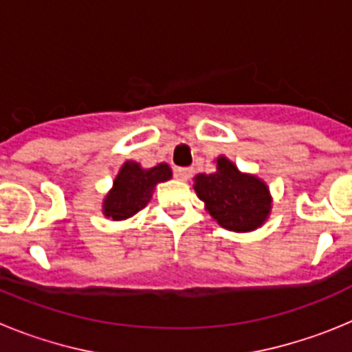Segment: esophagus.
<instances>
[{
    "instance_id": "obj_1",
    "label": "esophagus",
    "mask_w": 352,
    "mask_h": 352,
    "mask_svg": "<svg viewBox=\"0 0 352 352\" xmlns=\"http://www.w3.org/2000/svg\"><path fill=\"white\" fill-rule=\"evenodd\" d=\"M192 176V169L188 167H178V169H174V178L179 179V182H186V179H190Z\"/></svg>"
}]
</instances>
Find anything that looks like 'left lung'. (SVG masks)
I'll use <instances>...</instances> for the list:
<instances>
[{"mask_svg": "<svg viewBox=\"0 0 352 352\" xmlns=\"http://www.w3.org/2000/svg\"><path fill=\"white\" fill-rule=\"evenodd\" d=\"M194 188L211 217L229 231H254L272 208L268 186L256 176L239 173L226 157L217 160V173L195 176Z\"/></svg>", "mask_w": 352, "mask_h": 352, "instance_id": "1", "label": "left lung"}]
</instances>
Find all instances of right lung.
Masks as SVG:
<instances>
[{
	"instance_id": "right-lung-1",
	"label": "right lung",
	"mask_w": 352,
	"mask_h": 352,
	"mask_svg": "<svg viewBox=\"0 0 352 352\" xmlns=\"http://www.w3.org/2000/svg\"><path fill=\"white\" fill-rule=\"evenodd\" d=\"M170 167L158 164L151 169H142L135 162H126L114 179L113 190L104 201L105 217L125 220L141 211L151 199L153 186L170 178Z\"/></svg>"
}]
</instances>
